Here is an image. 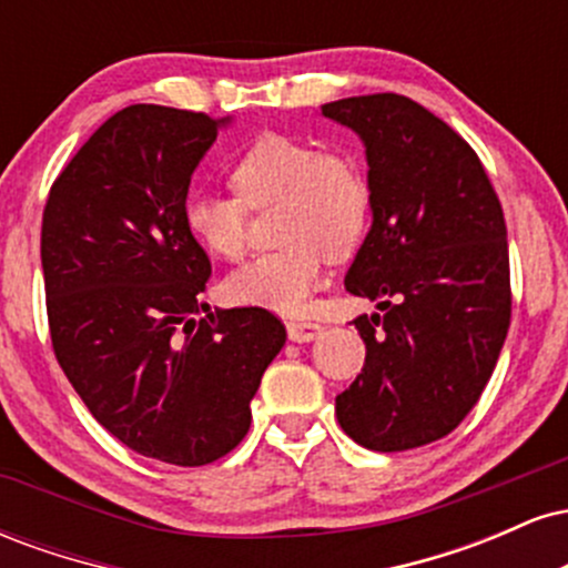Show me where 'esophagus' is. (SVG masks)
I'll list each match as a JSON object with an SVG mask.
<instances>
[{
	"label": "esophagus",
	"instance_id": "34e87169",
	"mask_svg": "<svg viewBox=\"0 0 568 568\" xmlns=\"http://www.w3.org/2000/svg\"><path fill=\"white\" fill-rule=\"evenodd\" d=\"M323 325L310 323V321H291L288 323V338L296 344H306V342H315L321 336Z\"/></svg>",
	"mask_w": 568,
	"mask_h": 568
}]
</instances>
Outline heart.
Returning a JSON list of instances; mask_svg holds the SVG:
<instances>
[{
    "mask_svg": "<svg viewBox=\"0 0 568 568\" xmlns=\"http://www.w3.org/2000/svg\"><path fill=\"white\" fill-rule=\"evenodd\" d=\"M230 181L237 197L189 194V237L207 256L234 262L245 251V207L264 211L277 205L275 237L283 247L234 270L224 280V293L234 304L296 315L323 283L325 253L342 258L363 240L371 216L366 175L338 149L264 133L232 162Z\"/></svg>",
    "mask_w": 568,
    "mask_h": 568,
    "instance_id": "1",
    "label": "heart"
}]
</instances>
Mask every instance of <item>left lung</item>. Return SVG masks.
Segmentation results:
<instances>
[{"label":"left lung","mask_w":568,"mask_h":568,"mask_svg":"<svg viewBox=\"0 0 568 568\" xmlns=\"http://www.w3.org/2000/svg\"><path fill=\"white\" fill-rule=\"evenodd\" d=\"M366 146L371 230L344 285L376 302L338 425L371 452L443 438L478 403L510 328L501 205L470 143L406 95L323 103Z\"/></svg>","instance_id":"obj_1"}]
</instances>
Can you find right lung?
Masks as SVG:
<instances>
[{
	"label": "right lung",
	"mask_w": 568,
	"mask_h": 568,
	"mask_svg": "<svg viewBox=\"0 0 568 568\" xmlns=\"http://www.w3.org/2000/svg\"><path fill=\"white\" fill-rule=\"evenodd\" d=\"M232 116L135 103L84 141L42 216L48 321L63 374L135 454L211 465L251 427V400L285 328L258 306L200 293L211 258L189 237L192 173Z\"/></svg>",
	"instance_id": "1"
}]
</instances>
